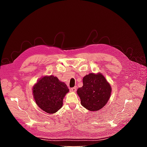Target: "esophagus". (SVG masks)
Instances as JSON below:
<instances>
[{
	"label": "esophagus",
	"instance_id": "esophagus-1",
	"mask_svg": "<svg viewBox=\"0 0 147 147\" xmlns=\"http://www.w3.org/2000/svg\"><path fill=\"white\" fill-rule=\"evenodd\" d=\"M70 91H72V92H75V91H77V86L71 88L70 89Z\"/></svg>",
	"mask_w": 147,
	"mask_h": 147
}]
</instances>
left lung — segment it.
<instances>
[{
    "label": "left lung",
    "mask_w": 147,
    "mask_h": 147,
    "mask_svg": "<svg viewBox=\"0 0 147 147\" xmlns=\"http://www.w3.org/2000/svg\"><path fill=\"white\" fill-rule=\"evenodd\" d=\"M83 86L77 90L82 105L90 111H98L104 107L112 91L105 77L100 73H91L83 77Z\"/></svg>",
    "instance_id": "8db88e82"
}]
</instances>
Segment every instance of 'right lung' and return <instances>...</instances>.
<instances>
[{
  "label": "right lung",
  "mask_w": 147,
  "mask_h": 147,
  "mask_svg": "<svg viewBox=\"0 0 147 147\" xmlns=\"http://www.w3.org/2000/svg\"><path fill=\"white\" fill-rule=\"evenodd\" d=\"M35 101L48 113H55L63 107V100L69 89L66 84L53 76L42 78L32 89Z\"/></svg>",
  "instance_id": "obj_1"
}]
</instances>
